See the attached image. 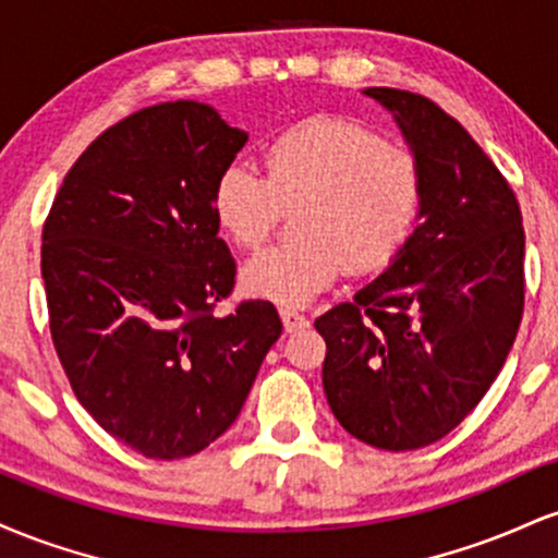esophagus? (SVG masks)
I'll return each mask as SVG.
<instances>
[{
	"label": "esophagus",
	"mask_w": 558,
	"mask_h": 558,
	"mask_svg": "<svg viewBox=\"0 0 558 558\" xmlns=\"http://www.w3.org/2000/svg\"><path fill=\"white\" fill-rule=\"evenodd\" d=\"M280 319H283V328H286V332L304 330L306 325H310V317H304V315H301V312L291 310V306H283V310H280Z\"/></svg>",
	"instance_id": "obj_1"
}]
</instances>
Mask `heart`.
<instances>
[{"label": "heart", "instance_id": "b5f03b06", "mask_svg": "<svg viewBox=\"0 0 558 558\" xmlns=\"http://www.w3.org/2000/svg\"><path fill=\"white\" fill-rule=\"evenodd\" d=\"M425 172L403 146L338 118L288 128L265 151V178L230 165L215 183L217 226L243 248L257 246L280 213L296 209L299 241L243 262L241 286L278 304H306L343 270L375 272L417 230Z\"/></svg>", "mask_w": 558, "mask_h": 558}]
</instances>
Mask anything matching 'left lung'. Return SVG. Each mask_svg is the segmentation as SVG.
<instances>
[{
  "instance_id": "obj_1",
  "label": "left lung",
  "mask_w": 558,
  "mask_h": 558,
  "mask_svg": "<svg viewBox=\"0 0 558 558\" xmlns=\"http://www.w3.org/2000/svg\"><path fill=\"white\" fill-rule=\"evenodd\" d=\"M393 114L425 172L407 246L354 301L315 319L323 388L343 430L383 451L440 440L488 393L524 306L514 191L451 114L425 96L364 88Z\"/></svg>"
}]
</instances>
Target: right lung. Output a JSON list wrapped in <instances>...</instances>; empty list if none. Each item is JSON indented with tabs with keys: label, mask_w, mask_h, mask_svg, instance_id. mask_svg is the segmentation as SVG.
Masks as SVG:
<instances>
[{
	"label": "right lung",
	"mask_w": 558,
	"mask_h": 558,
	"mask_svg": "<svg viewBox=\"0 0 558 558\" xmlns=\"http://www.w3.org/2000/svg\"><path fill=\"white\" fill-rule=\"evenodd\" d=\"M246 141L202 101L146 107L83 151L44 226L49 328L70 386L149 459L220 438L283 332L270 301L213 315L235 278L213 194Z\"/></svg>",
	"instance_id": "right-lung-1"
}]
</instances>
